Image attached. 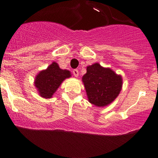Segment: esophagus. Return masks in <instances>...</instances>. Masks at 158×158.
Masks as SVG:
<instances>
[{
    "label": "esophagus",
    "instance_id": "1",
    "mask_svg": "<svg viewBox=\"0 0 158 158\" xmlns=\"http://www.w3.org/2000/svg\"><path fill=\"white\" fill-rule=\"evenodd\" d=\"M73 73L74 77H77L79 76V71H78V69H77L73 70Z\"/></svg>",
    "mask_w": 158,
    "mask_h": 158
}]
</instances>
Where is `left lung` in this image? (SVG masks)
I'll use <instances>...</instances> for the list:
<instances>
[{"mask_svg":"<svg viewBox=\"0 0 158 158\" xmlns=\"http://www.w3.org/2000/svg\"><path fill=\"white\" fill-rule=\"evenodd\" d=\"M89 101L97 107H105L115 100L123 86L121 75L99 63L87 66L82 77Z\"/></svg>","mask_w":158,"mask_h":158,"instance_id":"1","label":"left lung"}]
</instances>
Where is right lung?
<instances>
[{
  "label": "right lung",
  "mask_w": 158,
  "mask_h": 158,
  "mask_svg": "<svg viewBox=\"0 0 158 158\" xmlns=\"http://www.w3.org/2000/svg\"><path fill=\"white\" fill-rule=\"evenodd\" d=\"M71 77V73L67 69H60L55 62L47 67V69L40 71L35 79V86L40 96L45 99L51 98L62 82Z\"/></svg>",
  "instance_id": "1"
}]
</instances>
